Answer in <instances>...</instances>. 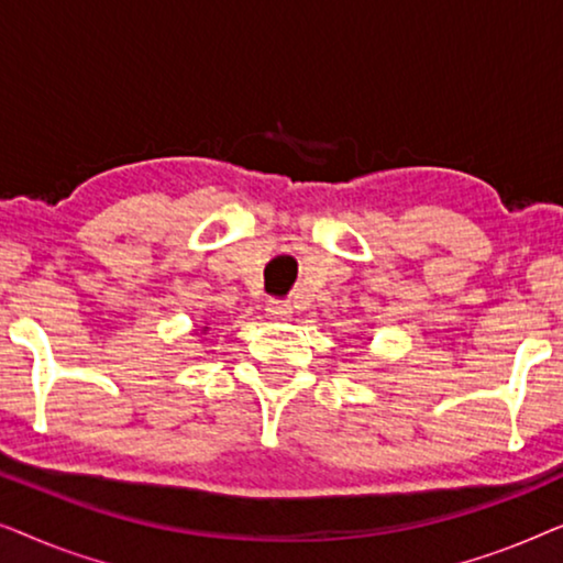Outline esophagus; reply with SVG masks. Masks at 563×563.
<instances>
[{"label":"esophagus","mask_w":563,"mask_h":563,"mask_svg":"<svg viewBox=\"0 0 563 563\" xmlns=\"http://www.w3.org/2000/svg\"><path fill=\"white\" fill-rule=\"evenodd\" d=\"M266 314L272 320H289L291 318V305L287 299H268Z\"/></svg>","instance_id":"esophagus-1"}]
</instances>
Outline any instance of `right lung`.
<instances>
[{
	"instance_id": "right-lung-1",
	"label": "right lung",
	"mask_w": 563,
	"mask_h": 563,
	"mask_svg": "<svg viewBox=\"0 0 563 563\" xmlns=\"http://www.w3.org/2000/svg\"><path fill=\"white\" fill-rule=\"evenodd\" d=\"M207 330H210V328H207V325H205V328H202V335H205V333H207Z\"/></svg>"
}]
</instances>
